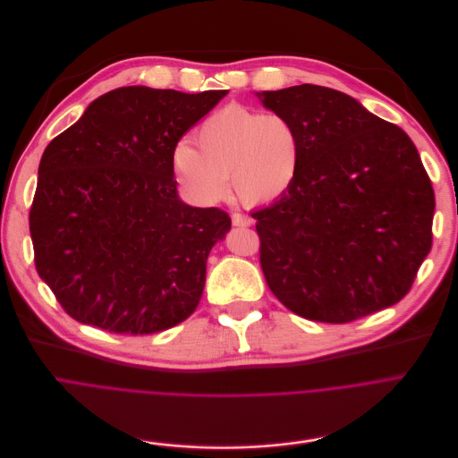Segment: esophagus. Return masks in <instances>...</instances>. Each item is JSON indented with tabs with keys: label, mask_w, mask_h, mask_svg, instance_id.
<instances>
[{
	"label": "esophagus",
	"mask_w": 458,
	"mask_h": 458,
	"mask_svg": "<svg viewBox=\"0 0 458 458\" xmlns=\"http://www.w3.org/2000/svg\"><path fill=\"white\" fill-rule=\"evenodd\" d=\"M231 218H233V225H236V227H249L252 224V218L243 213H233Z\"/></svg>",
	"instance_id": "34e87169"
}]
</instances>
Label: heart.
I'll list each match as a JSON object with an SVG mask.
<instances>
[{
  "mask_svg": "<svg viewBox=\"0 0 458 458\" xmlns=\"http://www.w3.org/2000/svg\"><path fill=\"white\" fill-rule=\"evenodd\" d=\"M195 148L178 142L173 165L180 184L202 204L220 202L229 191L245 204H268L296 182L303 142L296 123L282 112L227 105L197 130Z\"/></svg>",
  "mask_w": 458,
  "mask_h": 458,
  "instance_id": "obj_1",
  "label": "heart"
}]
</instances>
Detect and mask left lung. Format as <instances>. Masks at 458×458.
<instances>
[{
    "instance_id": "obj_1",
    "label": "left lung",
    "mask_w": 458,
    "mask_h": 458,
    "mask_svg": "<svg viewBox=\"0 0 458 458\" xmlns=\"http://www.w3.org/2000/svg\"><path fill=\"white\" fill-rule=\"evenodd\" d=\"M256 96L289 115L303 142L293 188L250 213L272 294L321 323H350L401 301L431 249L435 213L411 139L332 88Z\"/></svg>"
}]
</instances>
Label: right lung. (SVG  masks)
I'll return each mask as SVG.
<instances>
[{
    "label": "right lung",
    "instance_id": "add662e5",
    "mask_svg": "<svg viewBox=\"0 0 458 458\" xmlns=\"http://www.w3.org/2000/svg\"><path fill=\"white\" fill-rule=\"evenodd\" d=\"M224 96L117 88L47 146L29 224L36 270L70 318L144 335L195 312L231 218L178 199L173 151Z\"/></svg>",
    "mask_w": 458,
    "mask_h": 458
}]
</instances>
